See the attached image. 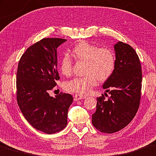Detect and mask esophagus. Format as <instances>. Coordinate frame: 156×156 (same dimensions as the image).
Here are the masks:
<instances>
[{
    "label": "esophagus",
    "mask_w": 156,
    "mask_h": 156,
    "mask_svg": "<svg viewBox=\"0 0 156 156\" xmlns=\"http://www.w3.org/2000/svg\"><path fill=\"white\" fill-rule=\"evenodd\" d=\"M86 96H83V95H75L74 96V100L75 101H78V100H80V99H86Z\"/></svg>",
    "instance_id": "34e87169"
}]
</instances>
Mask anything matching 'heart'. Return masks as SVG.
<instances>
[{
	"mask_svg": "<svg viewBox=\"0 0 156 156\" xmlns=\"http://www.w3.org/2000/svg\"><path fill=\"white\" fill-rule=\"evenodd\" d=\"M76 58L86 61V76L75 77L65 84L69 92L87 94L96 85L97 81H104L112 75L115 68V57L108 48H99L87 41H80L71 50ZM72 60L67 55L63 56L59 61L61 73L69 76L72 72Z\"/></svg>",
	"mask_w": 156,
	"mask_h": 156,
	"instance_id": "obj_1",
	"label": "heart"
}]
</instances>
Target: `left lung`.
Masks as SVG:
<instances>
[{
    "label": "left lung",
    "instance_id": "left-lung-1",
    "mask_svg": "<svg viewBox=\"0 0 156 156\" xmlns=\"http://www.w3.org/2000/svg\"><path fill=\"white\" fill-rule=\"evenodd\" d=\"M115 68L103 84L110 94L97 98L92 123L102 133H113L126 126L138 110L142 88L141 64L136 51L122 41L114 45ZM106 95V93H105Z\"/></svg>",
    "mask_w": 156,
    "mask_h": 156
}]
</instances>
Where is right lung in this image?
<instances>
[{"label":"right lung","mask_w":156,"mask_h":156,"mask_svg":"<svg viewBox=\"0 0 156 156\" xmlns=\"http://www.w3.org/2000/svg\"><path fill=\"white\" fill-rule=\"evenodd\" d=\"M47 38L28 48L18 65V105L27 121L40 131L52 134L68 123V111L73 98L63 93L51 97L48 92L59 80L57 72V48L66 41Z\"/></svg>","instance_id":"obj_1"}]
</instances>
